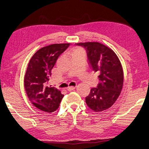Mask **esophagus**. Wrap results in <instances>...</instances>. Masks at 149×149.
<instances>
[{
  "label": "esophagus",
  "mask_w": 149,
  "mask_h": 149,
  "mask_svg": "<svg viewBox=\"0 0 149 149\" xmlns=\"http://www.w3.org/2000/svg\"><path fill=\"white\" fill-rule=\"evenodd\" d=\"M75 88V86H68V87L67 88V91H74Z\"/></svg>",
  "instance_id": "esophagus-1"
}]
</instances>
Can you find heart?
<instances>
[{
    "mask_svg": "<svg viewBox=\"0 0 149 149\" xmlns=\"http://www.w3.org/2000/svg\"><path fill=\"white\" fill-rule=\"evenodd\" d=\"M79 53H83V51L81 49H75L72 52V55H76V54H79Z\"/></svg>",
    "mask_w": 149,
    "mask_h": 149,
    "instance_id": "b5f03b06",
    "label": "heart"
}]
</instances>
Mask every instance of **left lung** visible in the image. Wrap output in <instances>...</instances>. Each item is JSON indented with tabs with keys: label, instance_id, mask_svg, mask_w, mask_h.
<instances>
[{
	"label": "left lung",
	"instance_id": "left-lung-1",
	"mask_svg": "<svg viewBox=\"0 0 149 149\" xmlns=\"http://www.w3.org/2000/svg\"><path fill=\"white\" fill-rule=\"evenodd\" d=\"M75 45L85 49L88 65L99 75L98 85L85 98L86 104L96 112L107 109L117 100L123 88L124 75L119 59L114 51L100 43Z\"/></svg>",
	"mask_w": 149,
	"mask_h": 149
}]
</instances>
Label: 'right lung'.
<instances>
[{"instance_id":"1","label":"right lung","mask_w":149,"mask_h":149,"mask_svg":"<svg viewBox=\"0 0 149 149\" xmlns=\"http://www.w3.org/2000/svg\"><path fill=\"white\" fill-rule=\"evenodd\" d=\"M69 45L52 44L42 47L29 61L24 79L26 94L32 104L43 111H55L64 96L60 91L48 83L56 60Z\"/></svg>"}]
</instances>
